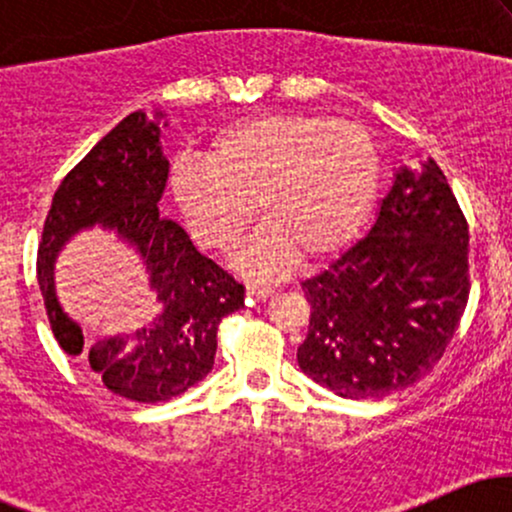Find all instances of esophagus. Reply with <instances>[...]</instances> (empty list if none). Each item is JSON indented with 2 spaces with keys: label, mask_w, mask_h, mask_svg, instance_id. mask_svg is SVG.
Returning <instances> with one entry per match:
<instances>
[{
  "label": "esophagus",
  "mask_w": 512,
  "mask_h": 512,
  "mask_svg": "<svg viewBox=\"0 0 512 512\" xmlns=\"http://www.w3.org/2000/svg\"><path fill=\"white\" fill-rule=\"evenodd\" d=\"M248 296L255 298V301H264V298L272 296V289H264V286H257V284H248Z\"/></svg>",
  "instance_id": "34e87169"
}]
</instances>
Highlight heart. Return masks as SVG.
<instances>
[{"label": "heart", "mask_w": 512, "mask_h": 512, "mask_svg": "<svg viewBox=\"0 0 512 512\" xmlns=\"http://www.w3.org/2000/svg\"><path fill=\"white\" fill-rule=\"evenodd\" d=\"M380 190L378 144L363 127L320 115H255L223 127L207 161L180 158L170 197L202 248L236 255L250 279H276L296 260L337 255L358 236ZM256 207L252 208L251 204Z\"/></svg>", "instance_id": "obj_1"}]
</instances>
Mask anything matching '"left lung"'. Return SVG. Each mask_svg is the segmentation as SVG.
I'll return each mask as SVG.
<instances>
[{
    "label": "left lung",
    "mask_w": 512,
    "mask_h": 512,
    "mask_svg": "<svg viewBox=\"0 0 512 512\" xmlns=\"http://www.w3.org/2000/svg\"><path fill=\"white\" fill-rule=\"evenodd\" d=\"M467 248V221L436 161L397 166L366 236L303 281V373L346 399H380L424 378L467 305Z\"/></svg>",
    "instance_id": "8db88e82"
}]
</instances>
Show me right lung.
I'll return each mask as SVG.
<instances>
[{"instance_id": "1", "label": "right lung", "mask_w": 512, "mask_h": 512, "mask_svg": "<svg viewBox=\"0 0 512 512\" xmlns=\"http://www.w3.org/2000/svg\"><path fill=\"white\" fill-rule=\"evenodd\" d=\"M163 110L129 113L93 146L52 197L38 248V286L52 332L115 395L166 402L214 368L216 330L245 305V289L204 257L178 221L158 214L170 163L161 146ZM103 227L135 252L162 313L142 331L91 340L59 303L54 264L63 245Z\"/></svg>"}]
</instances>
